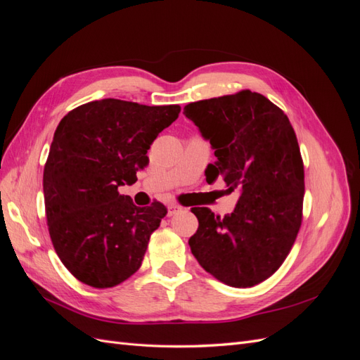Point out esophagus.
I'll use <instances>...</instances> for the list:
<instances>
[{"label":"esophagus","mask_w":360,"mask_h":360,"mask_svg":"<svg viewBox=\"0 0 360 360\" xmlns=\"http://www.w3.org/2000/svg\"><path fill=\"white\" fill-rule=\"evenodd\" d=\"M180 210H181V207H180V205H177V204H174V202L168 204V214H169V216H172V214H176V213H179Z\"/></svg>","instance_id":"34e87169"}]
</instances>
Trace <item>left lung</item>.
Instances as JSON below:
<instances>
[{
    "label": "left lung",
    "mask_w": 360,
    "mask_h": 360,
    "mask_svg": "<svg viewBox=\"0 0 360 360\" xmlns=\"http://www.w3.org/2000/svg\"><path fill=\"white\" fill-rule=\"evenodd\" d=\"M183 114L214 150L207 183L222 179L228 192L240 191L224 217L193 207L192 254L224 284L254 287L284 263L302 224L304 172L296 134L284 111L250 90L189 103Z\"/></svg>",
    "instance_id": "obj_1"
}]
</instances>
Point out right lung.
I'll return each mask as SVG.
<instances>
[{
	"mask_svg": "<svg viewBox=\"0 0 360 360\" xmlns=\"http://www.w3.org/2000/svg\"><path fill=\"white\" fill-rule=\"evenodd\" d=\"M179 112V105L102 99L60 122L43 171L46 219L61 263L84 284L111 288L141 267L167 207H138L118 188L138 180L147 150Z\"/></svg>",
	"mask_w": 360,
	"mask_h": 360,
	"instance_id": "obj_1",
	"label": "right lung"
}]
</instances>
